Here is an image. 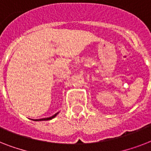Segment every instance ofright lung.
I'll return each instance as SVG.
<instances>
[{"label":"right lung","mask_w":151,"mask_h":151,"mask_svg":"<svg viewBox=\"0 0 151 151\" xmlns=\"http://www.w3.org/2000/svg\"><path fill=\"white\" fill-rule=\"evenodd\" d=\"M57 114H58V113L50 117H47V118H42V119H38V120H34V121H48V120H51V119H52V118H54V117H55Z\"/></svg>","instance_id":"right-lung-1"}]
</instances>
